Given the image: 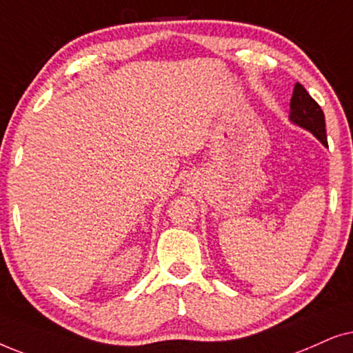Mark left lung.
Here are the masks:
<instances>
[{
  "instance_id": "left-lung-1",
  "label": "left lung",
  "mask_w": 353,
  "mask_h": 353,
  "mask_svg": "<svg viewBox=\"0 0 353 353\" xmlns=\"http://www.w3.org/2000/svg\"><path fill=\"white\" fill-rule=\"evenodd\" d=\"M289 119L292 124L308 130L324 147H327L326 122H324L321 108L300 83H295L292 98H290Z\"/></svg>"
}]
</instances>
